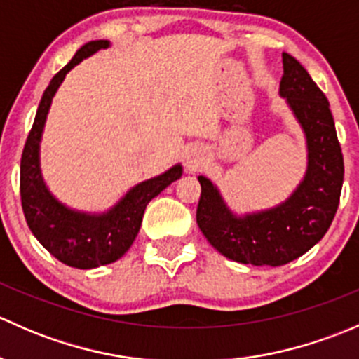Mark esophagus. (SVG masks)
Returning <instances> with one entry per match:
<instances>
[{"mask_svg": "<svg viewBox=\"0 0 359 359\" xmlns=\"http://www.w3.org/2000/svg\"><path fill=\"white\" fill-rule=\"evenodd\" d=\"M187 163H189V166H196L198 156H194V154H187Z\"/></svg>", "mask_w": 359, "mask_h": 359, "instance_id": "1", "label": "esophagus"}]
</instances>
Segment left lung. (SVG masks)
Listing matches in <instances>:
<instances>
[{"label": "left lung", "instance_id": "obj_1", "mask_svg": "<svg viewBox=\"0 0 359 359\" xmlns=\"http://www.w3.org/2000/svg\"><path fill=\"white\" fill-rule=\"evenodd\" d=\"M281 97L306 133L307 170L292 196L274 208L238 217L219 189L200 175L196 222L224 257L252 266H283L327 234L344 182V158L327 97L302 64L283 53Z\"/></svg>", "mask_w": 359, "mask_h": 359}]
</instances>
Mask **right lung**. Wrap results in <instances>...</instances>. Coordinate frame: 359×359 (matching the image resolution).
Here are the masks:
<instances>
[{
    "mask_svg": "<svg viewBox=\"0 0 359 359\" xmlns=\"http://www.w3.org/2000/svg\"><path fill=\"white\" fill-rule=\"evenodd\" d=\"M107 46L106 39L86 43L53 76L41 97L20 159V200L29 229L55 259L78 269L106 266L125 255L139 234L147 203L182 175V166H172L161 175L137 184L111 210L97 215L67 208L46 189L39 170V142L53 95L72 67Z\"/></svg>",
    "mask_w": 359,
    "mask_h": 359,
    "instance_id": "add662e5",
    "label": "right lung"
}]
</instances>
